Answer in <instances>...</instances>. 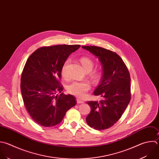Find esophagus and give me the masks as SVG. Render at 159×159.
Listing matches in <instances>:
<instances>
[{"mask_svg": "<svg viewBox=\"0 0 159 159\" xmlns=\"http://www.w3.org/2000/svg\"><path fill=\"white\" fill-rule=\"evenodd\" d=\"M84 102V101H83V100L79 99V98H77V103H83Z\"/></svg>", "mask_w": 159, "mask_h": 159, "instance_id": "1", "label": "esophagus"}]
</instances>
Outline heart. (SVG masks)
Listing matches in <instances>:
<instances>
[{"label": "heart", "mask_w": 159, "mask_h": 159, "mask_svg": "<svg viewBox=\"0 0 159 159\" xmlns=\"http://www.w3.org/2000/svg\"><path fill=\"white\" fill-rule=\"evenodd\" d=\"M80 62L85 70V72H90L93 67V61L88 57H82L80 59ZM69 61H67L62 68V75L64 78H67V66L69 64ZM98 77V74L97 72H94L92 74V78L95 80L97 79ZM90 89V84L87 81H74L69 84L66 89L69 93L75 95L80 98H84L87 92Z\"/></svg>", "instance_id": "heart-1"}]
</instances>
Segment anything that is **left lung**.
I'll return each mask as SVG.
<instances>
[{
	"label": "left lung",
	"instance_id": "8db88e82",
	"mask_svg": "<svg viewBox=\"0 0 159 159\" xmlns=\"http://www.w3.org/2000/svg\"><path fill=\"white\" fill-rule=\"evenodd\" d=\"M82 47L98 58L103 69L100 82L93 92L103 99L87 102L91 111L86 122L94 129H107L120 119L130 101V74L116 52L97 46Z\"/></svg>",
	"mask_w": 159,
	"mask_h": 159
}]
</instances>
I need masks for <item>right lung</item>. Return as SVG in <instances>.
I'll return each instance as SVG.
<instances>
[{"label":"right lung","instance_id":"1","mask_svg":"<svg viewBox=\"0 0 159 159\" xmlns=\"http://www.w3.org/2000/svg\"><path fill=\"white\" fill-rule=\"evenodd\" d=\"M80 45H57L37 49L24 67L20 89L25 107L39 125L50 127L59 124L66 112L76 105V98L62 92V68Z\"/></svg>","mask_w":159,"mask_h":159}]
</instances>
